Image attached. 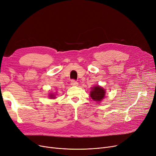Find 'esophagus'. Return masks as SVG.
Segmentation results:
<instances>
[{
  "instance_id": "34e87169",
  "label": "esophagus",
  "mask_w": 156,
  "mask_h": 156,
  "mask_svg": "<svg viewBox=\"0 0 156 156\" xmlns=\"http://www.w3.org/2000/svg\"><path fill=\"white\" fill-rule=\"evenodd\" d=\"M71 85H72V86H76V85H78V82H76V80H73L71 82Z\"/></svg>"
}]
</instances>
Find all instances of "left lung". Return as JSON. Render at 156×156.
<instances>
[{"mask_svg":"<svg viewBox=\"0 0 156 156\" xmlns=\"http://www.w3.org/2000/svg\"><path fill=\"white\" fill-rule=\"evenodd\" d=\"M105 94L106 90H105L103 87L97 85L92 88V90L90 92V96L94 101L100 102L105 98Z\"/></svg>","mask_w":156,"mask_h":156,"instance_id":"left-lung-1","label":"left lung"}]
</instances>
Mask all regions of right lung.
<instances>
[{"instance_id": "obj_1", "label": "right lung", "mask_w": 156, "mask_h": 156, "mask_svg": "<svg viewBox=\"0 0 156 156\" xmlns=\"http://www.w3.org/2000/svg\"><path fill=\"white\" fill-rule=\"evenodd\" d=\"M48 96L50 97V99H55V94H53V93H51V94H49Z\"/></svg>"}]
</instances>
